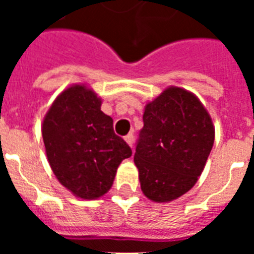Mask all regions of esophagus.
Segmentation results:
<instances>
[{"label":"esophagus","mask_w":254,"mask_h":254,"mask_svg":"<svg viewBox=\"0 0 254 254\" xmlns=\"http://www.w3.org/2000/svg\"><path fill=\"white\" fill-rule=\"evenodd\" d=\"M125 142H127L130 147H133V143H134V135L131 134V133H129V134L125 137Z\"/></svg>","instance_id":"esophagus-1"}]
</instances>
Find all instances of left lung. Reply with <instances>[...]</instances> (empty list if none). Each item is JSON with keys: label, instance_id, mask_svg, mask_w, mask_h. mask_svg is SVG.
<instances>
[{"label": "left lung", "instance_id": "1", "mask_svg": "<svg viewBox=\"0 0 254 254\" xmlns=\"http://www.w3.org/2000/svg\"><path fill=\"white\" fill-rule=\"evenodd\" d=\"M215 141L208 111L191 91L167 87L143 111L134 163L143 195L170 203L192 189Z\"/></svg>", "mask_w": 254, "mask_h": 254}]
</instances>
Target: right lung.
I'll return each instance as SVG.
<instances>
[{
    "label": "right lung",
    "mask_w": 254,
    "mask_h": 254,
    "mask_svg": "<svg viewBox=\"0 0 254 254\" xmlns=\"http://www.w3.org/2000/svg\"><path fill=\"white\" fill-rule=\"evenodd\" d=\"M101 104L89 85L72 84L57 96L42 123L50 167L59 183L83 200L104 196L120 163L131 155Z\"/></svg>",
    "instance_id": "obj_1"
}]
</instances>
